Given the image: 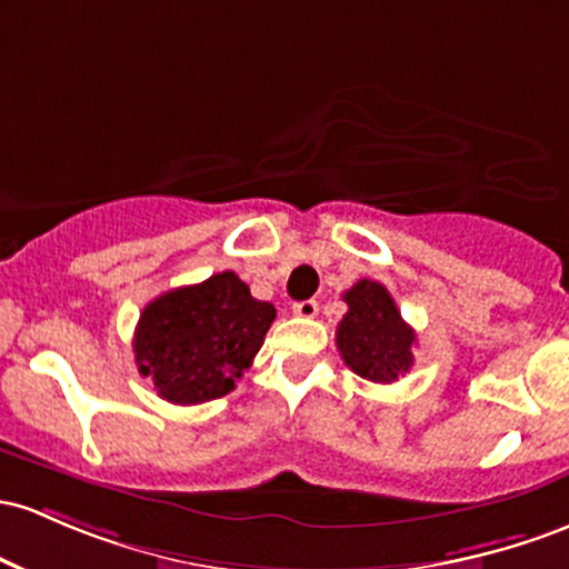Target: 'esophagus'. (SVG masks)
Here are the masks:
<instances>
[{
  "instance_id": "esophagus-1",
  "label": "esophagus",
  "mask_w": 569,
  "mask_h": 569,
  "mask_svg": "<svg viewBox=\"0 0 569 569\" xmlns=\"http://www.w3.org/2000/svg\"><path fill=\"white\" fill-rule=\"evenodd\" d=\"M295 316H299V318H316L318 316V302H316V299H305V302H295Z\"/></svg>"
}]
</instances>
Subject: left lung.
<instances>
[{"label": "left lung", "mask_w": 569, "mask_h": 569, "mask_svg": "<svg viewBox=\"0 0 569 569\" xmlns=\"http://www.w3.org/2000/svg\"><path fill=\"white\" fill-rule=\"evenodd\" d=\"M348 313L337 327V351L356 376L395 383L413 367V327L402 321L397 302L378 280H359L342 295Z\"/></svg>", "instance_id": "left-lung-1"}]
</instances>
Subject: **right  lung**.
I'll return each instance as SVG.
<instances>
[{
  "label": "right lung",
  "mask_w": 569,
  "mask_h": 569,
  "mask_svg": "<svg viewBox=\"0 0 569 569\" xmlns=\"http://www.w3.org/2000/svg\"><path fill=\"white\" fill-rule=\"evenodd\" d=\"M274 321L234 272L156 297L134 329V361L161 399L199 405L234 389Z\"/></svg>",
  "instance_id": "obj_1"
}]
</instances>
